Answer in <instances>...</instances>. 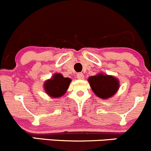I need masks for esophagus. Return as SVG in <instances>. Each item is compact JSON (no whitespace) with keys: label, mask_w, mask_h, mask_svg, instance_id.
Wrapping results in <instances>:
<instances>
[{"label":"esophagus","mask_w":151,"mask_h":151,"mask_svg":"<svg viewBox=\"0 0 151 151\" xmlns=\"http://www.w3.org/2000/svg\"><path fill=\"white\" fill-rule=\"evenodd\" d=\"M76 77H77L78 79H83L84 76H83V74L82 73H78L76 75Z\"/></svg>","instance_id":"obj_1"}]
</instances>
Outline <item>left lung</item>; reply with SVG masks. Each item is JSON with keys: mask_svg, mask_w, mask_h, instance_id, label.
Here are the masks:
<instances>
[{"mask_svg": "<svg viewBox=\"0 0 151 151\" xmlns=\"http://www.w3.org/2000/svg\"><path fill=\"white\" fill-rule=\"evenodd\" d=\"M88 81L95 95L104 100L114 96L120 88L118 78L102 73L89 77Z\"/></svg>", "mask_w": 151, "mask_h": 151, "instance_id": "8db88e82", "label": "left lung"}]
</instances>
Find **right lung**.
Listing matches in <instances>:
<instances>
[{"mask_svg":"<svg viewBox=\"0 0 151 151\" xmlns=\"http://www.w3.org/2000/svg\"><path fill=\"white\" fill-rule=\"evenodd\" d=\"M70 82V78H65L62 74L57 73L45 81L43 87L45 93L50 98H59L68 91Z\"/></svg>","mask_w":151,"mask_h":151,"instance_id":"add662e5","label":"right lung"}]
</instances>
